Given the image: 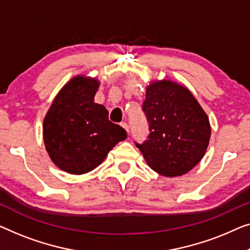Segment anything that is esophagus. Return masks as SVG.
I'll return each instance as SVG.
<instances>
[{"mask_svg":"<svg viewBox=\"0 0 250 250\" xmlns=\"http://www.w3.org/2000/svg\"><path fill=\"white\" fill-rule=\"evenodd\" d=\"M121 125H122V128H125V131H126V132H129V125H128V124H126L125 121L121 122Z\"/></svg>","mask_w":250,"mask_h":250,"instance_id":"esophagus-1","label":"esophagus"}]
</instances>
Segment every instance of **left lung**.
<instances>
[{"instance_id":"8db88e82","label":"left lung","mask_w":250,"mask_h":250,"mask_svg":"<svg viewBox=\"0 0 250 250\" xmlns=\"http://www.w3.org/2000/svg\"><path fill=\"white\" fill-rule=\"evenodd\" d=\"M149 133L136 143L147 164L165 177L190 171L209 143L208 118L186 87L163 80L149 85L143 103Z\"/></svg>"}]
</instances>
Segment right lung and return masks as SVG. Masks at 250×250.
Returning a JSON list of instances; mask_svg holds the SVG:
<instances>
[{
    "mask_svg": "<svg viewBox=\"0 0 250 250\" xmlns=\"http://www.w3.org/2000/svg\"><path fill=\"white\" fill-rule=\"evenodd\" d=\"M96 79L75 77L60 90L44 120L46 150L56 167L71 174L98 167L126 131L108 120L103 105L94 102Z\"/></svg>",
    "mask_w": 250,
    "mask_h": 250,
    "instance_id": "right-lung-1",
    "label": "right lung"
}]
</instances>
